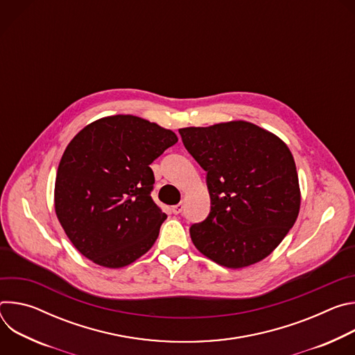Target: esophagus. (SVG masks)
<instances>
[{"instance_id":"34e87169","label":"esophagus","mask_w":355,"mask_h":355,"mask_svg":"<svg viewBox=\"0 0 355 355\" xmlns=\"http://www.w3.org/2000/svg\"><path fill=\"white\" fill-rule=\"evenodd\" d=\"M171 211H173V214L180 215V214L184 211V205H182V204H177V205H174V207L171 208Z\"/></svg>"}]
</instances>
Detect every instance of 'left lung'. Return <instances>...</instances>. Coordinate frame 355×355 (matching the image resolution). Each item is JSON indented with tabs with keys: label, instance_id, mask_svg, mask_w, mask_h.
<instances>
[{
	"label": "left lung",
	"instance_id": "left-lung-1",
	"mask_svg": "<svg viewBox=\"0 0 355 355\" xmlns=\"http://www.w3.org/2000/svg\"><path fill=\"white\" fill-rule=\"evenodd\" d=\"M188 153L207 171L208 218L193 223L195 247L227 268L270 256L293 226L300 189L293 156L274 133L244 121L180 129Z\"/></svg>",
	"mask_w": 355,
	"mask_h": 355
}]
</instances>
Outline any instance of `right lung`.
I'll return each mask as SVG.
<instances>
[{
	"label": "right lung",
	"mask_w": 355,
	"mask_h": 355,
	"mask_svg": "<svg viewBox=\"0 0 355 355\" xmlns=\"http://www.w3.org/2000/svg\"><path fill=\"white\" fill-rule=\"evenodd\" d=\"M178 141L174 132L133 115L98 119L66 147L55 184V209L84 257L122 268L147 252L167 215L151 199L148 166Z\"/></svg>",
	"instance_id": "obj_1"
}]
</instances>
